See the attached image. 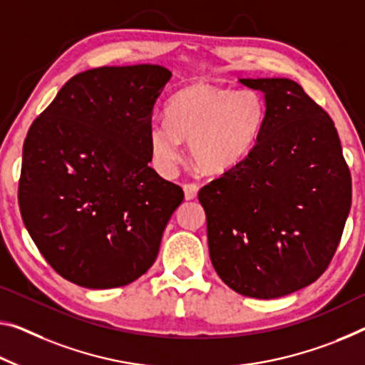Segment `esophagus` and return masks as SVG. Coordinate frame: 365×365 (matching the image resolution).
I'll use <instances>...</instances> for the list:
<instances>
[{
	"mask_svg": "<svg viewBox=\"0 0 365 365\" xmlns=\"http://www.w3.org/2000/svg\"><path fill=\"white\" fill-rule=\"evenodd\" d=\"M182 189H184V197H186V200H192L195 195H197L199 186L195 182H187L184 184Z\"/></svg>",
	"mask_w": 365,
	"mask_h": 365,
	"instance_id": "obj_1",
	"label": "esophagus"
}]
</instances>
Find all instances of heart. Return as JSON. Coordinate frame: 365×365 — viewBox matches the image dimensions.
Returning a JSON list of instances; mask_svg holds the SVG:
<instances>
[{"mask_svg":"<svg viewBox=\"0 0 365 365\" xmlns=\"http://www.w3.org/2000/svg\"><path fill=\"white\" fill-rule=\"evenodd\" d=\"M266 120V104L253 89L199 81L168 101L166 122L150 128V148L163 171L181 160V140L200 171L218 175L240 165L253 150Z\"/></svg>","mask_w":365,"mask_h":365,"instance_id":"b5f03b06","label":"heart"}]
</instances>
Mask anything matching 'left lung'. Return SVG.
<instances>
[{
    "instance_id": "obj_1",
    "label": "left lung",
    "mask_w": 365,
    "mask_h": 365,
    "mask_svg": "<svg viewBox=\"0 0 365 365\" xmlns=\"http://www.w3.org/2000/svg\"><path fill=\"white\" fill-rule=\"evenodd\" d=\"M264 93L250 155L199 190L210 259L235 292L277 299L315 282L338 250L352 199L334 122L287 78L240 80Z\"/></svg>"
}]
</instances>
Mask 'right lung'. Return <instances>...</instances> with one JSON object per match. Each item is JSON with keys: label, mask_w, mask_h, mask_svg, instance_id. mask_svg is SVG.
Returning <instances> with one entry per match:
<instances>
[{"label": "right lung", "mask_w": 365, "mask_h": 365, "mask_svg": "<svg viewBox=\"0 0 365 365\" xmlns=\"http://www.w3.org/2000/svg\"><path fill=\"white\" fill-rule=\"evenodd\" d=\"M170 80L160 65L78 73L27 132L22 220L53 271L73 284L122 287L158 256L184 199L148 166L153 108Z\"/></svg>", "instance_id": "obj_1"}]
</instances>
